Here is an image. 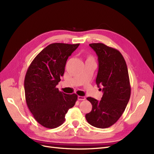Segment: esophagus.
Wrapping results in <instances>:
<instances>
[{
    "mask_svg": "<svg viewBox=\"0 0 154 154\" xmlns=\"http://www.w3.org/2000/svg\"><path fill=\"white\" fill-rule=\"evenodd\" d=\"M78 100H85V96H78Z\"/></svg>",
    "mask_w": 154,
    "mask_h": 154,
    "instance_id": "1",
    "label": "esophagus"
}]
</instances>
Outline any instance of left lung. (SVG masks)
Segmentation results:
<instances>
[{"mask_svg": "<svg viewBox=\"0 0 154 154\" xmlns=\"http://www.w3.org/2000/svg\"><path fill=\"white\" fill-rule=\"evenodd\" d=\"M89 45L97 56L99 68L96 82L98 87H103V94L100 101L87 97L92 109L85 118L93 127L106 128L119 119L130 100L131 88L128 69L118 50L101 43Z\"/></svg>", "mask_w": 154, "mask_h": 154, "instance_id": "left-lung-1", "label": "left lung"}]
</instances>
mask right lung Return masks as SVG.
<instances>
[{
    "mask_svg": "<svg viewBox=\"0 0 154 154\" xmlns=\"http://www.w3.org/2000/svg\"><path fill=\"white\" fill-rule=\"evenodd\" d=\"M80 44H51L36 56L26 72V101L36 121L48 128L58 127L65 116L75 105L76 94H67L57 88L63 76L69 56Z\"/></svg>",
    "mask_w": 154,
    "mask_h": 154,
    "instance_id": "1",
    "label": "right lung"
}]
</instances>
